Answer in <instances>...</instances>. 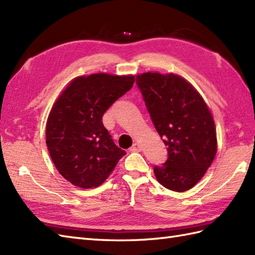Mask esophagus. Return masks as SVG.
Masks as SVG:
<instances>
[{
  "label": "esophagus",
  "instance_id": "1",
  "mask_svg": "<svg viewBox=\"0 0 255 255\" xmlns=\"http://www.w3.org/2000/svg\"><path fill=\"white\" fill-rule=\"evenodd\" d=\"M140 150H141V148H140V144L138 142H134L130 148V151H132V152H139Z\"/></svg>",
  "mask_w": 255,
  "mask_h": 255
}]
</instances>
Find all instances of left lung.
<instances>
[{
  "instance_id": "1",
  "label": "left lung",
  "mask_w": 255,
  "mask_h": 255,
  "mask_svg": "<svg viewBox=\"0 0 255 255\" xmlns=\"http://www.w3.org/2000/svg\"><path fill=\"white\" fill-rule=\"evenodd\" d=\"M136 83L167 147V160L153 167L156 180L171 191H188L217 152L213 115L198 92L180 75L147 72L137 75Z\"/></svg>"
}]
</instances>
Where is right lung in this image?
Instances as JSON below:
<instances>
[{"instance_id": "1", "label": "right lung", "mask_w": 255, "mask_h": 255, "mask_svg": "<svg viewBox=\"0 0 255 255\" xmlns=\"http://www.w3.org/2000/svg\"><path fill=\"white\" fill-rule=\"evenodd\" d=\"M133 82L132 75L96 73L79 77L52 106L46 143L57 170L73 185L100 186L126 154L114 143L102 118Z\"/></svg>"}]
</instances>
